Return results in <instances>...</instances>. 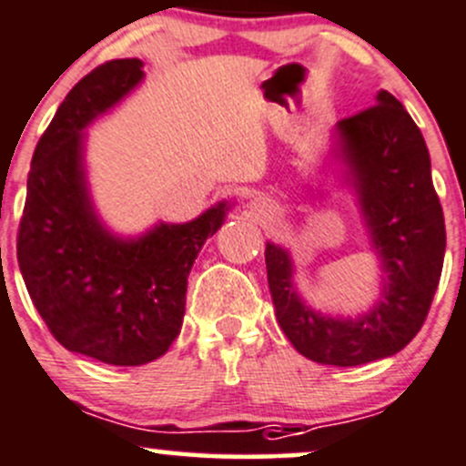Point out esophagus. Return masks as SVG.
Masks as SVG:
<instances>
[{
    "label": "esophagus",
    "mask_w": 466,
    "mask_h": 466,
    "mask_svg": "<svg viewBox=\"0 0 466 466\" xmlns=\"http://www.w3.org/2000/svg\"><path fill=\"white\" fill-rule=\"evenodd\" d=\"M252 208H254V212H257V214H268V212H272V206H269L268 201H263V198H257V201L252 203Z\"/></svg>",
    "instance_id": "34e87169"
}]
</instances>
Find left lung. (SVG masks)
Returning <instances> with one entry per match:
<instances>
[{
    "mask_svg": "<svg viewBox=\"0 0 466 466\" xmlns=\"http://www.w3.org/2000/svg\"><path fill=\"white\" fill-rule=\"evenodd\" d=\"M336 137L342 183L356 194L380 260L376 305L356 319L323 314L296 291L288 249L265 245V265L276 320L294 350L320 365L356 367L398 354L420 331L441 280L447 232L427 143L396 96L380 90L376 106L336 124Z\"/></svg>",
    "mask_w": 466,
    "mask_h": 466,
    "instance_id": "8db88e82",
    "label": "left lung"
}]
</instances>
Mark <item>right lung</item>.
I'll list each match as a JSON object with an SVG mask.
<instances>
[{
    "instance_id": "obj_1",
    "label": "right lung",
    "mask_w": 466,
    "mask_h": 466,
    "mask_svg": "<svg viewBox=\"0 0 466 466\" xmlns=\"http://www.w3.org/2000/svg\"><path fill=\"white\" fill-rule=\"evenodd\" d=\"M141 59H112L66 95L35 147L17 260L50 334L75 354L108 365L157 360L186 314L187 276L221 228V201L187 223H157L139 237L110 232L86 177V135L143 81Z\"/></svg>"
}]
</instances>
